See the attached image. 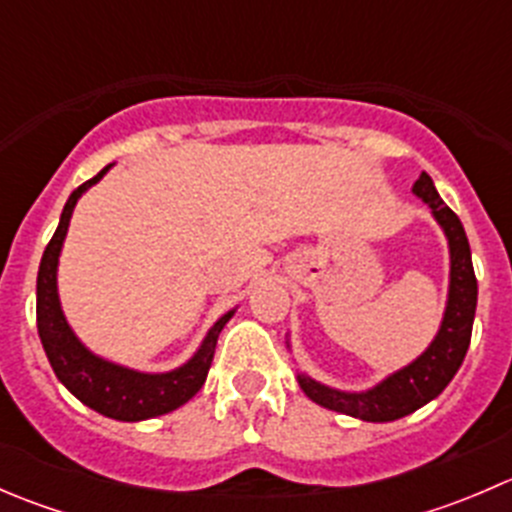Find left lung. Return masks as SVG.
Here are the masks:
<instances>
[{"label":"left lung","mask_w":512,"mask_h":512,"mask_svg":"<svg viewBox=\"0 0 512 512\" xmlns=\"http://www.w3.org/2000/svg\"><path fill=\"white\" fill-rule=\"evenodd\" d=\"M414 193L431 205L433 215L446 230L448 245H451V289H448L446 317L438 329V337L414 364L396 371L394 376L364 394H344V391L317 384L304 374L297 376L299 386L309 399L317 401L324 409L361 418V421H396V418L409 416L411 411L436 399L446 389L448 381L456 376L458 366L466 359L468 344H471L478 280L473 272L466 230H463L458 215L441 200L431 175L421 173V178L414 183Z\"/></svg>","instance_id":"1"}]
</instances>
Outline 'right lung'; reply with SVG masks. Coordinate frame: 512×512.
<instances>
[{
	"mask_svg": "<svg viewBox=\"0 0 512 512\" xmlns=\"http://www.w3.org/2000/svg\"><path fill=\"white\" fill-rule=\"evenodd\" d=\"M108 168L111 165H106L101 173H96L69 195L59 227L41 255L39 277H36V329H39V339L44 344L54 374L81 404L108 418H118V421H143V418L168 414L198 394L200 386L205 384L210 364H213L215 344H218L220 332L232 312L215 322L203 347L188 364L168 371V374H141V371L123 369L111 361L98 359L74 337L64 312H61L59 294H56V265H59V252L64 245L66 230H69L76 200L86 188L98 183Z\"/></svg>",
	"mask_w": 512,
	"mask_h": 512,
	"instance_id": "add662e5",
	"label": "right lung"
}]
</instances>
